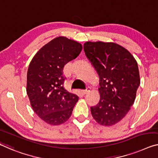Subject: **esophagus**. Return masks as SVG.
<instances>
[{"label":"esophagus","instance_id":"34e87169","mask_svg":"<svg viewBox=\"0 0 158 158\" xmlns=\"http://www.w3.org/2000/svg\"><path fill=\"white\" fill-rule=\"evenodd\" d=\"M90 89H91V87H87L85 90H82V93L83 94H86L88 93L89 91H90Z\"/></svg>","mask_w":158,"mask_h":158}]
</instances>
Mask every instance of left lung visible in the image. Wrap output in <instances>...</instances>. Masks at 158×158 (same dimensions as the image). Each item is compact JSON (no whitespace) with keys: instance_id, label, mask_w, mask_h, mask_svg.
I'll list each match as a JSON object with an SVG mask.
<instances>
[{"instance_id":"obj_1","label":"left lung","mask_w":158,"mask_h":158,"mask_svg":"<svg viewBox=\"0 0 158 158\" xmlns=\"http://www.w3.org/2000/svg\"><path fill=\"white\" fill-rule=\"evenodd\" d=\"M83 48L99 77L100 99L91 106V114L99 124L112 126L134 103L140 82L137 62L128 50L115 43L87 42Z\"/></svg>"}]
</instances>
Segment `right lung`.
Here are the masks:
<instances>
[{
    "mask_svg": "<svg viewBox=\"0 0 158 158\" xmlns=\"http://www.w3.org/2000/svg\"><path fill=\"white\" fill-rule=\"evenodd\" d=\"M82 47L65 37L52 40L39 50L29 65L27 93L33 110L50 125H59L72 114L78 100L64 88V65L78 56Z\"/></svg>",
    "mask_w": 158,
    "mask_h": 158,
    "instance_id": "1",
    "label": "right lung"
}]
</instances>
